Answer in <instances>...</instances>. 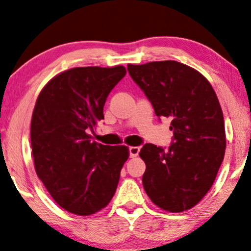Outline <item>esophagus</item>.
Segmentation results:
<instances>
[{
    "label": "esophagus",
    "mask_w": 251,
    "mask_h": 251,
    "mask_svg": "<svg viewBox=\"0 0 251 251\" xmlns=\"http://www.w3.org/2000/svg\"><path fill=\"white\" fill-rule=\"evenodd\" d=\"M128 151H129V157L134 158L139 155V151H140V148L139 147H129L128 148Z\"/></svg>",
    "instance_id": "esophagus-1"
}]
</instances>
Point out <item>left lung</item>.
Returning <instances> with one entry per match:
<instances>
[{
    "mask_svg": "<svg viewBox=\"0 0 251 251\" xmlns=\"http://www.w3.org/2000/svg\"><path fill=\"white\" fill-rule=\"evenodd\" d=\"M127 71L158 118L171 120L173 144L168 151L146 144L145 191L164 211H188L204 198L223 163L226 133L220 103L204 75L168 60L127 65Z\"/></svg>",
    "mask_w": 251,
    "mask_h": 251,
    "instance_id": "left-lung-1",
    "label": "left lung"
}]
</instances>
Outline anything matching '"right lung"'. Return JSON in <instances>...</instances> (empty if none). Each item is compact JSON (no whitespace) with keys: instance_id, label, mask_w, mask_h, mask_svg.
Masks as SVG:
<instances>
[{"instance_id":"1","label":"right lung","mask_w":251,"mask_h":251,"mask_svg":"<svg viewBox=\"0 0 251 251\" xmlns=\"http://www.w3.org/2000/svg\"><path fill=\"white\" fill-rule=\"evenodd\" d=\"M125 74L124 66L72 68L54 76L37 98L34 168L50 197L71 213H96L116 192L128 147L91 142L88 132L104 119L106 98Z\"/></svg>"}]
</instances>
